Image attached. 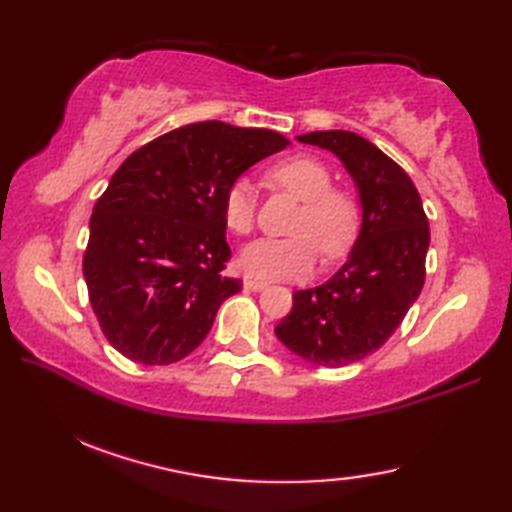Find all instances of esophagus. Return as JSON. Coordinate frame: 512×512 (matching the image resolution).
Here are the masks:
<instances>
[{"label": "esophagus", "instance_id": "1", "mask_svg": "<svg viewBox=\"0 0 512 512\" xmlns=\"http://www.w3.org/2000/svg\"><path fill=\"white\" fill-rule=\"evenodd\" d=\"M268 284L264 279H253V277H246L244 279V288L246 290H253V292H259V290H264Z\"/></svg>", "mask_w": 512, "mask_h": 512}]
</instances>
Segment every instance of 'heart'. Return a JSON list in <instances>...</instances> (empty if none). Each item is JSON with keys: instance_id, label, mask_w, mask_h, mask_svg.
Returning a JSON list of instances; mask_svg holds the SVG:
<instances>
[{"instance_id": "obj_1", "label": "heart", "mask_w": 512, "mask_h": 512, "mask_svg": "<svg viewBox=\"0 0 512 512\" xmlns=\"http://www.w3.org/2000/svg\"><path fill=\"white\" fill-rule=\"evenodd\" d=\"M270 178L303 200L295 231L303 235L273 239L259 237L239 253V266L246 275L262 279H295L312 273L317 248L323 257H339L352 242L356 206L345 193L334 191L330 169L312 156H290L270 169ZM226 226L237 235L253 231L255 193L246 178L228 184L222 195Z\"/></svg>"}]
</instances>
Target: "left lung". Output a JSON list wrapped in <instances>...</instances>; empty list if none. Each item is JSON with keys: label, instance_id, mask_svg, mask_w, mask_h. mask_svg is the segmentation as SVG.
Returning a JSON list of instances; mask_svg holds the SVG:
<instances>
[{"label": "left lung", "instance_id": "left-lung-1", "mask_svg": "<svg viewBox=\"0 0 512 512\" xmlns=\"http://www.w3.org/2000/svg\"><path fill=\"white\" fill-rule=\"evenodd\" d=\"M297 140L328 149L343 162L363 215L345 264L325 284L297 290L275 334L303 361L343 367L376 352L416 303L429 220L411 178L367 138L330 129Z\"/></svg>", "mask_w": 512, "mask_h": 512}]
</instances>
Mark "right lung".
Returning <instances> with one entry per match:
<instances>
[{
	"label": "right lung",
	"instance_id": "right-lung-1",
	"mask_svg": "<svg viewBox=\"0 0 512 512\" xmlns=\"http://www.w3.org/2000/svg\"><path fill=\"white\" fill-rule=\"evenodd\" d=\"M270 129L191 123L129 156L94 204L83 277L105 339L129 361L169 365L198 347L242 290L222 195L255 162L286 149Z\"/></svg>",
	"mask_w": 512,
	"mask_h": 512
}]
</instances>
